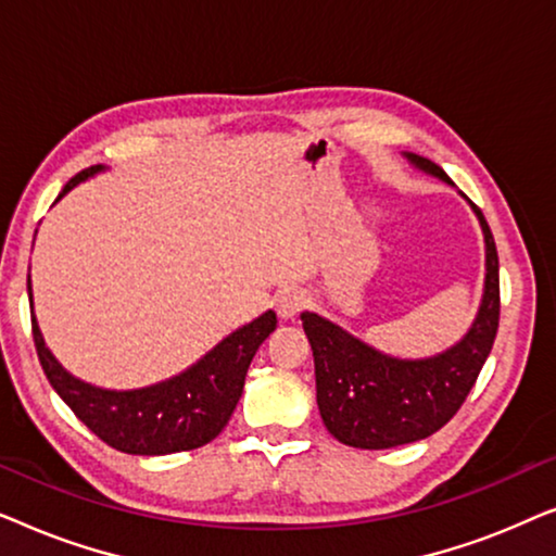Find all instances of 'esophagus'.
<instances>
[{
  "label": "esophagus",
  "instance_id": "34e87169",
  "mask_svg": "<svg viewBox=\"0 0 556 556\" xmlns=\"http://www.w3.org/2000/svg\"><path fill=\"white\" fill-rule=\"evenodd\" d=\"M306 306V299H303V293H299V291H283L276 299V311H278V316L280 318H293V316H299V311Z\"/></svg>",
  "mask_w": 556,
  "mask_h": 556
}]
</instances>
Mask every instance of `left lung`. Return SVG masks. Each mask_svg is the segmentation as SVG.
Returning a JSON list of instances; mask_svg holds the SVG:
<instances>
[{"instance_id": "left-lung-1", "label": "left lung", "mask_w": 556, "mask_h": 556, "mask_svg": "<svg viewBox=\"0 0 556 556\" xmlns=\"http://www.w3.org/2000/svg\"><path fill=\"white\" fill-rule=\"evenodd\" d=\"M405 156L415 169L455 187L430 159ZM468 204L481 223L485 242L483 299L466 337L451 349L425 359H400L364 344L329 318L311 311L301 314L303 331L314 349L318 413L339 443L384 451L430 438L458 413L473 390L496 339L501 301L496 242L483 212L470 200Z\"/></svg>"}]
</instances>
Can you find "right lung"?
Returning <instances> with one entry per match:
<instances>
[{
	"label": "right lung",
	"mask_w": 556,
	"mask_h": 556,
	"mask_svg": "<svg viewBox=\"0 0 556 556\" xmlns=\"http://www.w3.org/2000/svg\"><path fill=\"white\" fill-rule=\"evenodd\" d=\"M103 169V164H96L75 174L58 200ZM27 293L33 299L29 276ZM276 314L265 311L255 321L225 337L181 375L141 390H103L73 377L45 346L35 314L33 337L52 390L103 443L128 455H169L207 445L223 432L245 387L250 362L257 346L276 331Z\"/></svg>",
	"instance_id": "add662e5"
}]
</instances>
